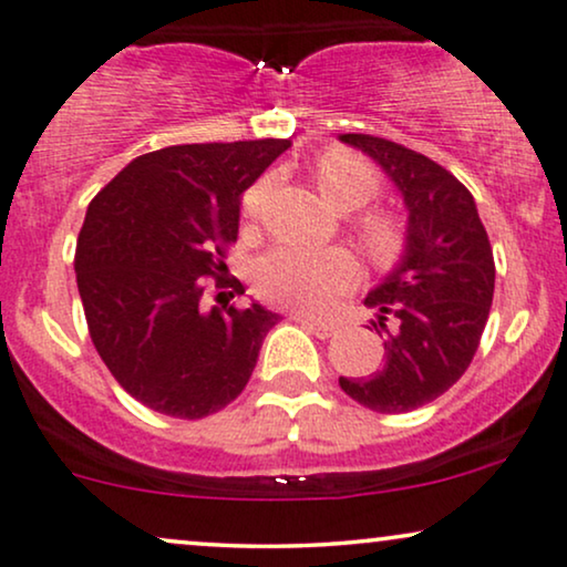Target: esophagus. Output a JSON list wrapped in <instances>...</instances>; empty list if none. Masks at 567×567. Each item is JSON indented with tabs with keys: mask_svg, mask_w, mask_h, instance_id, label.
I'll return each instance as SVG.
<instances>
[{
	"mask_svg": "<svg viewBox=\"0 0 567 567\" xmlns=\"http://www.w3.org/2000/svg\"><path fill=\"white\" fill-rule=\"evenodd\" d=\"M296 322L298 324H303L306 330L311 332V336H317V338H332L338 332V327L336 324H327V322H319V319H313V317H306V313H296Z\"/></svg>",
	"mask_w": 567,
	"mask_h": 567,
	"instance_id": "34e87169",
	"label": "esophagus"
}]
</instances>
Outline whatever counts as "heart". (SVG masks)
<instances>
[{
  "label": "heart",
  "mask_w": 567,
  "mask_h": 567,
  "mask_svg": "<svg viewBox=\"0 0 567 567\" xmlns=\"http://www.w3.org/2000/svg\"><path fill=\"white\" fill-rule=\"evenodd\" d=\"M313 182L319 193L336 210H357L378 195L380 182L374 168L359 155L332 150L313 166ZM269 182H258L243 197L248 216L261 214ZM357 235L367 254L378 261L393 258L401 248V229L395 218L385 214H367L357 221ZM353 258L343 248L303 250L275 248L256 266V288L266 301L298 309L306 313H322L353 282Z\"/></svg>",
  "instance_id": "1"
}]
</instances>
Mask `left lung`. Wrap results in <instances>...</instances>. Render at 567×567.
Wrapping results in <instances>:
<instances>
[{"instance_id":"1","label":"left lung","mask_w":567,"mask_h":567,"mask_svg":"<svg viewBox=\"0 0 567 567\" xmlns=\"http://www.w3.org/2000/svg\"><path fill=\"white\" fill-rule=\"evenodd\" d=\"M399 187L406 206L404 254L364 303L385 361L340 388L380 414L420 409L446 393L478 351L494 301V254L470 189L439 163L372 134H340Z\"/></svg>"}]
</instances>
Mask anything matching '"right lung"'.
I'll use <instances>...</instances> for the list:
<instances>
[{"instance_id": "obj_1", "label": "right lung", "mask_w": 567, "mask_h": 567, "mask_svg": "<svg viewBox=\"0 0 567 567\" xmlns=\"http://www.w3.org/2000/svg\"><path fill=\"white\" fill-rule=\"evenodd\" d=\"M290 140L174 145L134 158L94 195L76 245L89 336L128 395L200 420L235 401L279 313L203 306L227 269L245 189ZM237 292L245 288L237 282Z\"/></svg>"}]
</instances>
